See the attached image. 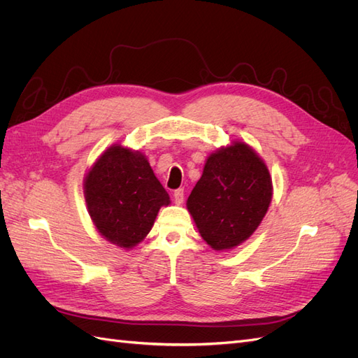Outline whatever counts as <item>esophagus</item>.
<instances>
[{
	"label": "esophagus",
	"instance_id": "obj_1",
	"mask_svg": "<svg viewBox=\"0 0 358 358\" xmlns=\"http://www.w3.org/2000/svg\"><path fill=\"white\" fill-rule=\"evenodd\" d=\"M174 199H176V203H182L184 202V189H177L174 192Z\"/></svg>",
	"mask_w": 358,
	"mask_h": 358
}]
</instances>
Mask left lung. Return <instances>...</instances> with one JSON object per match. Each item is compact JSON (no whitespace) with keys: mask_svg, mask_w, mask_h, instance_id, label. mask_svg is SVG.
Segmentation results:
<instances>
[{"mask_svg":"<svg viewBox=\"0 0 358 358\" xmlns=\"http://www.w3.org/2000/svg\"><path fill=\"white\" fill-rule=\"evenodd\" d=\"M273 197L267 165L243 141L210 153L187 199L202 239L215 250L249 239L266 217Z\"/></svg>","mask_w":358,"mask_h":358,"instance_id":"1","label":"left lung"}]
</instances>
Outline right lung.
<instances>
[{
	"mask_svg": "<svg viewBox=\"0 0 358 358\" xmlns=\"http://www.w3.org/2000/svg\"><path fill=\"white\" fill-rule=\"evenodd\" d=\"M84 196L99 233L124 249L138 245L161 206L171 203L148 157L121 144L109 148L88 169Z\"/></svg>",
	"mask_w": 358,
	"mask_h": 358,
	"instance_id": "add662e5",
	"label": "right lung"
}]
</instances>
